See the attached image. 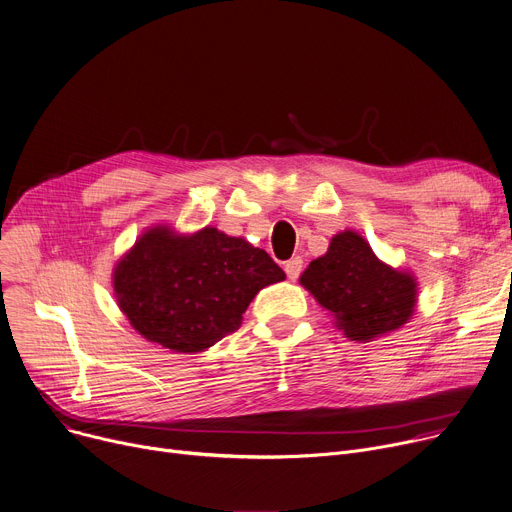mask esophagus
Returning a JSON list of instances; mask_svg holds the SVG:
<instances>
[{"mask_svg":"<svg viewBox=\"0 0 512 512\" xmlns=\"http://www.w3.org/2000/svg\"><path fill=\"white\" fill-rule=\"evenodd\" d=\"M284 271H286V276L290 280H296L300 276V271H302V259L300 257H292L290 261L284 263Z\"/></svg>","mask_w":512,"mask_h":512,"instance_id":"obj_1","label":"esophagus"}]
</instances>
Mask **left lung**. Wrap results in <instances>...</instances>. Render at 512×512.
<instances>
[{"instance_id": "1", "label": "left lung", "mask_w": 512, "mask_h": 512, "mask_svg": "<svg viewBox=\"0 0 512 512\" xmlns=\"http://www.w3.org/2000/svg\"><path fill=\"white\" fill-rule=\"evenodd\" d=\"M300 286L331 313L352 342H372L410 321L418 304L414 274L374 255L356 230L337 232L325 255L302 271Z\"/></svg>"}]
</instances>
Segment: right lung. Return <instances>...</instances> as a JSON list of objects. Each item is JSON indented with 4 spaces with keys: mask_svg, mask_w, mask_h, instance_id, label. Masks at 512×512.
Listing matches in <instances>:
<instances>
[{
    "mask_svg": "<svg viewBox=\"0 0 512 512\" xmlns=\"http://www.w3.org/2000/svg\"><path fill=\"white\" fill-rule=\"evenodd\" d=\"M282 280V267L263 249L214 226L191 234L150 226L113 269L131 327L179 354L208 350L236 331L257 292Z\"/></svg>",
    "mask_w": 512,
    "mask_h": 512,
    "instance_id": "add662e5",
    "label": "right lung"
}]
</instances>
